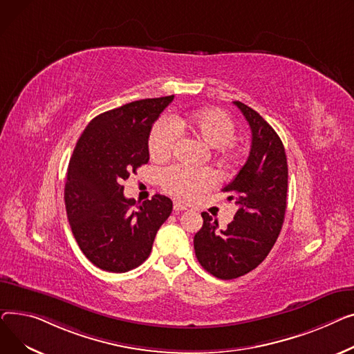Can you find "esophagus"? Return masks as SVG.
Returning <instances> with one entry per match:
<instances>
[{
    "label": "esophagus",
    "instance_id": "esophagus-1",
    "mask_svg": "<svg viewBox=\"0 0 354 354\" xmlns=\"http://www.w3.org/2000/svg\"><path fill=\"white\" fill-rule=\"evenodd\" d=\"M174 212H184V210H187V207L185 205H183V204H180V203H174Z\"/></svg>",
    "mask_w": 354,
    "mask_h": 354
}]
</instances>
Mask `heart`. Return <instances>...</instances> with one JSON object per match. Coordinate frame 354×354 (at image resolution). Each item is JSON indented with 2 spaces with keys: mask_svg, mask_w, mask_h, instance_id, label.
Wrapping results in <instances>:
<instances>
[{
  "mask_svg": "<svg viewBox=\"0 0 354 354\" xmlns=\"http://www.w3.org/2000/svg\"><path fill=\"white\" fill-rule=\"evenodd\" d=\"M178 131L189 133L214 149L223 161H236L237 145L233 140L236 126L233 120L218 109H204L184 117H164L158 120L149 136V153L153 160L169 158L178 140ZM162 189L183 201H193L203 192L213 189L217 176L212 169H189L171 165L161 173Z\"/></svg>",
  "mask_w": 354,
  "mask_h": 354,
  "instance_id": "1",
  "label": "heart"
}]
</instances>
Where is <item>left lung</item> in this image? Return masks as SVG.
<instances>
[{
	"instance_id": "8db88e82",
	"label": "left lung",
	"mask_w": 354,
	"mask_h": 354,
	"mask_svg": "<svg viewBox=\"0 0 354 354\" xmlns=\"http://www.w3.org/2000/svg\"><path fill=\"white\" fill-rule=\"evenodd\" d=\"M252 130V149L245 164L223 192L237 205L234 220L224 230L209 213H201L203 227L194 236L198 263L210 274L232 280L254 270L272 250L287 207V158L273 127L240 101Z\"/></svg>"
}]
</instances>
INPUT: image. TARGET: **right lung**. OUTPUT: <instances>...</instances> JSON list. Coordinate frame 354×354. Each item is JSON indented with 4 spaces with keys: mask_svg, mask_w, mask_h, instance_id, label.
<instances>
[{
    "mask_svg": "<svg viewBox=\"0 0 354 354\" xmlns=\"http://www.w3.org/2000/svg\"><path fill=\"white\" fill-rule=\"evenodd\" d=\"M174 95L145 98L97 115L80 136L68 164L64 200L81 252L98 268L126 273L147 260L173 201L156 194L137 204L122 181L147 164L154 121Z\"/></svg>",
    "mask_w": 354,
    "mask_h": 354,
    "instance_id": "add662e5",
    "label": "right lung"
}]
</instances>
